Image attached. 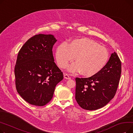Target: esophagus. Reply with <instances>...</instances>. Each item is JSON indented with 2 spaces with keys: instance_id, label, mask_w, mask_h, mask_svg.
<instances>
[{
  "instance_id": "esophagus-1",
  "label": "esophagus",
  "mask_w": 133,
  "mask_h": 133,
  "mask_svg": "<svg viewBox=\"0 0 133 133\" xmlns=\"http://www.w3.org/2000/svg\"><path fill=\"white\" fill-rule=\"evenodd\" d=\"M64 78L65 79H71V77H70V76H69V74H68L67 73H64Z\"/></svg>"
}]
</instances>
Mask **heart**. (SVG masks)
<instances>
[{
    "label": "heart",
    "instance_id": "1",
    "mask_svg": "<svg viewBox=\"0 0 133 133\" xmlns=\"http://www.w3.org/2000/svg\"><path fill=\"white\" fill-rule=\"evenodd\" d=\"M55 57L58 65L65 68L74 60L76 62L68 67L72 72H81L87 76L94 75L105 67L109 58L107 49L90 39L83 38L72 40L67 45L59 44L56 49Z\"/></svg>",
    "mask_w": 133,
    "mask_h": 133
}]
</instances>
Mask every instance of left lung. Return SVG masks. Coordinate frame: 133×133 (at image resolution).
I'll use <instances>...</instances> for the list:
<instances>
[{"instance_id":"8db88e82","label":"left lung","mask_w":133,"mask_h":133,"mask_svg":"<svg viewBox=\"0 0 133 133\" xmlns=\"http://www.w3.org/2000/svg\"><path fill=\"white\" fill-rule=\"evenodd\" d=\"M121 74V62L116 52L99 73L86 78H76L75 99L83 109L96 110L114 97Z\"/></svg>"}]
</instances>
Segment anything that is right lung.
Masks as SVG:
<instances>
[{"label": "right lung", "instance_id": "obj_1", "mask_svg": "<svg viewBox=\"0 0 133 133\" xmlns=\"http://www.w3.org/2000/svg\"><path fill=\"white\" fill-rule=\"evenodd\" d=\"M57 41L52 34L35 35L18 52L16 87L22 98L33 105L43 106L50 102L56 86L64 78L54 61L52 49Z\"/></svg>", "mask_w": 133, "mask_h": 133}]
</instances>
